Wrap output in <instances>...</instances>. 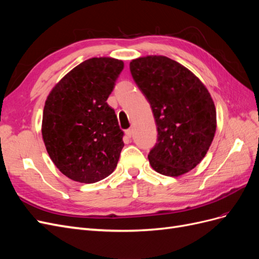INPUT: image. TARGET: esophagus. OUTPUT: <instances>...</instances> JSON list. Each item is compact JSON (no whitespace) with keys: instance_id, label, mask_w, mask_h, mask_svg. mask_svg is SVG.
Here are the masks:
<instances>
[{"instance_id":"esophagus-1","label":"esophagus","mask_w":259,"mask_h":259,"mask_svg":"<svg viewBox=\"0 0 259 259\" xmlns=\"http://www.w3.org/2000/svg\"><path fill=\"white\" fill-rule=\"evenodd\" d=\"M125 134H126V136L127 137H132L133 136V130L132 128H128V130H126V131H125Z\"/></svg>"}]
</instances>
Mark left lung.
<instances>
[{"instance_id":"obj_1","label":"left lung","mask_w":259,"mask_h":259,"mask_svg":"<svg viewBox=\"0 0 259 259\" xmlns=\"http://www.w3.org/2000/svg\"><path fill=\"white\" fill-rule=\"evenodd\" d=\"M130 70L158 126V143L148 154L151 167L170 177L188 173L215 136L216 108L209 92L189 69L161 55L133 59Z\"/></svg>"}]
</instances>
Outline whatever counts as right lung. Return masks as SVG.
<instances>
[{
  "label": "right lung",
  "instance_id": "1",
  "mask_svg": "<svg viewBox=\"0 0 259 259\" xmlns=\"http://www.w3.org/2000/svg\"><path fill=\"white\" fill-rule=\"evenodd\" d=\"M122 60L94 57L73 68L45 101L42 137L53 163L68 178L93 184L115 169L123 132L107 99Z\"/></svg>",
  "mask_w": 259,
  "mask_h": 259
}]
</instances>
